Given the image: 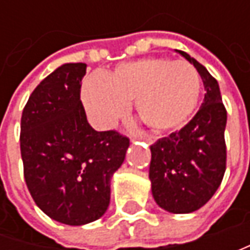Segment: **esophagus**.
Returning <instances> with one entry per match:
<instances>
[{
    "label": "esophagus",
    "mask_w": 250,
    "mask_h": 250,
    "mask_svg": "<svg viewBox=\"0 0 250 250\" xmlns=\"http://www.w3.org/2000/svg\"><path fill=\"white\" fill-rule=\"evenodd\" d=\"M133 139H145L149 143H154L156 142V136L149 135V133H140V135H133Z\"/></svg>",
    "instance_id": "1"
}]
</instances>
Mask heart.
<instances>
[{
  "label": "heart",
  "instance_id": "heart-1",
  "mask_svg": "<svg viewBox=\"0 0 250 250\" xmlns=\"http://www.w3.org/2000/svg\"><path fill=\"white\" fill-rule=\"evenodd\" d=\"M200 86V75L192 63L143 58L121 63L103 76H89L83 82L82 100L101 126L124 117L135 101L140 120L163 132L187 124L199 103Z\"/></svg>",
  "mask_w": 250,
  "mask_h": 250
}]
</instances>
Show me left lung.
Wrapping results in <instances>:
<instances>
[{
	"label": "left lung",
	"mask_w": 250,
	"mask_h": 250,
	"mask_svg": "<svg viewBox=\"0 0 250 250\" xmlns=\"http://www.w3.org/2000/svg\"><path fill=\"white\" fill-rule=\"evenodd\" d=\"M179 54L202 76L205 100L184 128L150 146L149 178L156 203L184 214L205 206L221 185L227 168V110L216 79L189 54Z\"/></svg>",
	"instance_id": "obj_1"
}]
</instances>
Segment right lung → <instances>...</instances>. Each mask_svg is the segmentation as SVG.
<instances>
[{"label":"right lung","mask_w":250,"mask_h":250,"mask_svg":"<svg viewBox=\"0 0 250 250\" xmlns=\"http://www.w3.org/2000/svg\"><path fill=\"white\" fill-rule=\"evenodd\" d=\"M87 65L65 63L30 94L21 120L27 189L48 217L68 226L100 218L110 205V179L129 138L90 126L81 100Z\"/></svg>","instance_id":"obj_1"}]
</instances>
